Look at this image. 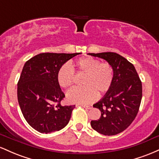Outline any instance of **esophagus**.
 <instances>
[{
    "mask_svg": "<svg viewBox=\"0 0 159 159\" xmlns=\"http://www.w3.org/2000/svg\"><path fill=\"white\" fill-rule=\"evenodd\" d=\"M81 106L83 107H84V108H87V109H90L91 107L90 105H81Z\"/></svg>",
    "mask_w": 159,
    "mask_h": 159,
    "instance_id": "1",
    "label": "esophagus"
}]
</instances>
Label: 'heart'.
<instances>
[{
  "mask_svg": "<svg viewBox=\"0 0 159 159\" xmlns=\"http://www.w3.org/2000/svg\"><path fill=\"white\" fill-rule=\"evenodd\" d=\"M72 66L78 73L84 74V87L73 88L66 93V98L71 103L87 104L96 101L98 93L104 94L111 89L114 81V69L108 63L101 61L92 57L78 59ZM75 72L69 64L62 65L57 73V81L62 88L67 89L73 85Z\"/></svg>",
  "mask_w": 159,
  "mask_h": 159,
  "instance_id": "obj_1",
  "label": "heart"
}]
</instances>
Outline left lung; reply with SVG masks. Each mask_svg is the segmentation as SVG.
<instances>
[{"label": "left lung", "mask_w": 159, "mask_h": 159, "mask_svg": "<svg viewBox=\"0 0 159 159\" xmlns=\"http://www.w3.org/2000/svg\"><path fill=\"white\" fill-rule=\"evenodd\" d=\"M91 56L105 60L114 69V81L105 96L93 107L101 111L91 126L104 135H115L126 129L136 117L142 98V83L134 65L114 52H102Z\"/></svg>", "instance_id": "obj_1"}]
</instances>
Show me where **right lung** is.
<instances>
[{"mask_svg": "<svg viewBox=\"0 0 159 159\" xmlns=\"http://www.w3.org/2000/svg\"><path fill=\"white\" fill-rule=\"evenodd\" d=\"M80 54L42 53L24 66L18 82V101L25 119L39 132H56L68 124L75 105H61L65 95L57 73L62 65Z\"/></svg>", "mask_w": 159, "mask_h": 159, "instance_id": "add662e5", "label": "right lung"}]
</instances>
